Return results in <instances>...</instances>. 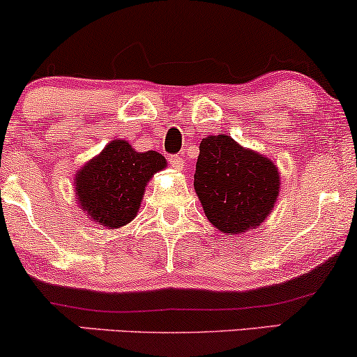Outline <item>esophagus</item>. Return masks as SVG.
<instances>
[{
	"instance_id": "1",
	"label": "esophagus",
	"mask_w": 357,
	"mask_h": 357,
	"mask_svg": "<svg viewBox=\"0 0 357 357\" xmlns=\"http://www.w3.org/2000/svg\"><path fill=\"white\" fill-rule=\"evenodd\" d=\"M167 162H169L174 169H183L184 167V160L179 154H171V156H167Z\"/></svg>"
}]
</instances>
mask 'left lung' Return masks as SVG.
Returning a JSON list of instances; mask_svg holds the SVG:
<instances>
[{"mask_svg": "<svg viewBox=\"0 0 357 357\" xmlns=\"http://www.w3.org/2000/svg\"><path fill=\"white\" fill-rule=\"evenodd\" d=\"M195 190L213 226L241 234L273 211L279 173L273 161L241 148L231 136H209L199 144Z\"/></svg>", "mask_w": 357, "mask_h": 357, "instance_id": "left-lung-1", "label": "left lung"}]
</instances>
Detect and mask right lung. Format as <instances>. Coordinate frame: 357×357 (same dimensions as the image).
I'll return each instance as SVG.
<instances>
[{
    "label": "right lung",
    "instance_id": "right-lung-1",
    "mask_svg": "<svg viewBox=\"0 0 357 357\" xmlns=\"http://www.w3.org/2000/svg\"><path fill=\"white\" fill-rule=\"evenodd\" d=\"M165 166L162 154L136 153L130 143L114 139L76 174V199L96 222L109 229L124 226L137 214L146 183Z\"/></svg>",
    "mask_w": 357,
    "mask_h": 357
}]
</instances>
